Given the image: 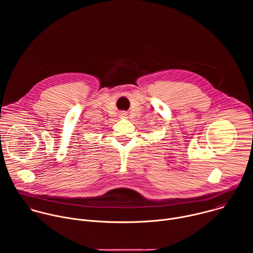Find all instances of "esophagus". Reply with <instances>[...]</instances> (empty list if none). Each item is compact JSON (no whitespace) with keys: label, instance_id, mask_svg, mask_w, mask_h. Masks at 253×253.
<instances>
[{"label":"esophagus","instance_id":"obj_1","mask_svg":"<svg viewBox=\"0 0 253 253\" xmlns=\"http://www.w3.org/2000/svg\"><path fill=\"white\" fill-rule=\"evenodd\" d=\"M120 116H121V117H126V116H127V113H126V112H121V113H120Z\"/></svg>","mask_w":253,"mask_h":253}]
</instances>
